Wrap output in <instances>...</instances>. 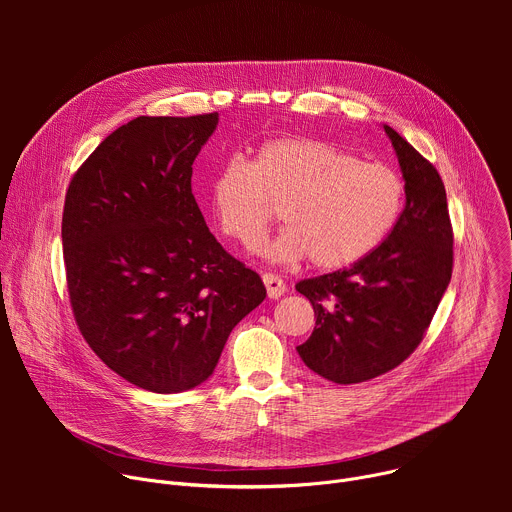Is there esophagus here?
<instances>
[{"label": "esophagus", "instance_id": "esophagus-1", "mask_svg": "<svg viewBox=\"0 0 512 512\" xmlns=\"http://www.w3.org/2000/svg\"><path fill=\"white\" fill-rule=\"evenodd\" d=\"M261 279H263V283H265V287H267V296L271 298V300H277V298H281L283 294H285V281L279 277V275H275V273H263L261 275Z\"/></svg>", "mask_w": 512, "mask_h": 512}]
</instances>
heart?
Wrapping results in <instances>:
<instances>
[{
    "label": "heart",
    "instance_id": "obj_1",
    "mask_svg": "<svg viewBox=\"0 0 512 512\" xmlns=\"http://www.w3.org/2000/svg\"><path fill=\"white\" fill-rule=\"evenodd\" d=\"M208 198L218 231L245 249L261 243L279 208L285 229L265 255L308 257L312 267L332 271L369 257L391 235L405 184L387 164L294 135L261 143L253 164L231 158L210 180Z\"/></svg>",
    "mask_w": 512,
    "mask_h": 512
}]
</instances>
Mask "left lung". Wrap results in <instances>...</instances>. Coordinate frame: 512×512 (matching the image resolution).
Returning <instances> with one entry per match:
<instances>
[{
    "label": "left lung",
    "instance_id": "obj_1",
    "mask_svg": "<svg viewBox=\"0 0 512 512\" xmlns=\"http://www.w3.org/2000/svg\"><path fill=\"white\" fill-rule=\"evenodd\" d=\"M405 178V208L391 235L362 261L302 279L296 289L316 314L298 346L316 375L354 385L411 356L452 279L454 231L444 182L413 145L385 125Z\"/></svg>",
    "mask_w": 512,
    "mask_h": 512
}]
</instances>
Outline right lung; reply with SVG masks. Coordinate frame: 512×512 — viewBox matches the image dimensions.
<instances>
[{"instance_id":"1","label":"right lung","mask_w":512,"mask_h":512,"mask_svg":"<svg viewBox=\"0 0 512 512\" xmlns=\"http://www.w3.org/2000/svg\"><path fill=\"white\" fill-rule=\"evenodd\" d=\"M218 113L135 117L72 176L62 253L77 326L111 371L154 393L204 383L267 296L208 231L192 164Z\"/></svg>"}]
</instances>
